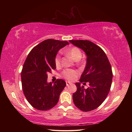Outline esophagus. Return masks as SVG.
<instances>
[{"label":"esophagus","instance_id":"34e87169","mask_svg":"<svg viewBox=\"0 0 132 132\" xmlns=\"http://www.w3.org/2000/svg\"><path fill=\"white\" fill-rule=\"evenodd\" d=\"M70 85H71V83H70L69 82H66V86H69Z\"/></svg>","mask_w":132,"mask_h":132}]
</instances>
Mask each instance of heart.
Segmentation results:
<instances>
[{"instance_id": "b5f03b06", "label": "heart", "mask_w": 132, "mask_h": 132, "mask_svg": "<svg viewBox=\"0 0 132 132\" xmlns=\"http://www.w3.org/2000/svg\"><path fill=\"white\" fill-rule=\"evenodd\" d=\"M66 54L71 57L73 60L75 61L79 60L82 56V52H81L79 48L77 47H72L70 49L64 51ZM55 64L57 68H60L61 65V57L60 54H57L55 58ZM62 76L66 79L69 81H73L75 78H77L79 74L78 71L72 69H66L62 72Z\"/></svg>"}]
</instances>
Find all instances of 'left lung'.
Segmentation results:
<instances>
[{
	"instance_id": "1",
	"label": "left lung",
	"mask_w": 132,
	"mask_h": 132,
	"mask_svg": "<svg viewBox=\"0 0 132 132\" xmlns=\"http://www.w3.org/2000/svg\"><path fill=\"white\" fill-rule=\"evenodd\" d=\"M69 42L86 53L87 63L79 82L89 83L87 89L79 82L75 83L77 90L72 95L73 102L80 110L91 111L102 104L110 91L113 77L111 64L103 49L92 42L82 40Z\"/></svg>"
}]
</instances>
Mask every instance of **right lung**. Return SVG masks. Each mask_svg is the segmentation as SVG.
<instances>
[{"instance_id": "obj_1", "label": "right lung", "mask_w": 132, "mask_h": 132, "mask_svg": "<svg viewBox=\"0 0 132 132\" xmlns=\"http://www.w3.org/2000/svg\"><path fill=\"white\" fill-rule=\"evenodd\" d=\"M68 44L66 41L47 39L33 47L28 55L21 73L22 88L33 108L47 111L57 104L66 82L60 79L54 84L47 83V73L55 69L57 52Z\"/></svg>"}]
</instances>
